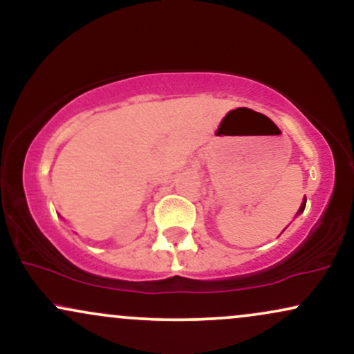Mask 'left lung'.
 Instances as JSON below:
<instances>
[{"label": "left lung", "mask_w": 354, "mask_h": 354, "mask_svg": "<svg viewBox=\"0 0 354 354\" xmlns=\"http://www.w3.org/2000/svg\"><path fill=\"white\" fill-rule=\"evenodd\" d=\"M304 206H306V198H304V201L301 203V208H299V211H298V214L301 213V211H304Z\"/></svg>", "instance_id": "8db88e82"}]
</instances>
